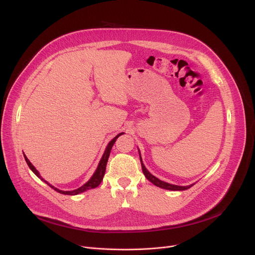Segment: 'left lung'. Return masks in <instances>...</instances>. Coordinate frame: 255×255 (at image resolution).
I'll return each mask as SVG.
<instances>
[{
    "label": "left lung",
    "mask_w": 255,
    "mask_h": 255,
    "mask_svg": "<svg viewBox=\"0 0 255 255\" xmlns=\"http://www.w3.org/2000/svg\"><path fill=\"white\" fill-rule=\"evenodd\" d=\"M139 158H140V163H141V169L144 177L148 179L151 183H153L155 186L160 187V188H163V189H167V190H172V191H182V190H186V189H189L190 187H192L194 184H191L189 186H178V185H172L166 182H163L161 180H159L158 178L154 177L152 173L145 168V166L142 163V160H141V156H140V152H139Z\"/></svg>",
    "instance_id": "1"
}]
</instances>
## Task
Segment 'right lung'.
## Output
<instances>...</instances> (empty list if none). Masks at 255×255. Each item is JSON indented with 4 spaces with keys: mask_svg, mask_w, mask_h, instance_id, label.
Returning <instances> with one entry per match:
<instances>
[{
    "mask_svg": "<svg viewBox=\"0 0 255 255\" xmlns=\"http://www.w3.org/2000/svg\"><path fill=\"white\" fill-rule=\"evenodd\" d=\"M122 134H124V132L120 133V134H118L115 138H113V139L109 142V144H107L106 149H105V151H104V154H103V156H102V158H101V160H100V162H99V164H98V166H97V169H96L95 172H94V175L92 176V178H91L85 185H83L82 187H79V188H77V189H75V190H72V191H63V190H60V189L56 188V187H53L52 185H50L49 183H47L41 176H40L39 171L34 167V165L30 162V160H29L28 158H26V156H25V155H23V156H24L26 164L29 165V167L31 168V170L35 173V175H36L39 179H41V180H42L43 182H45L49 187H51V188H52L53 190H56L57 192H59V193H61V194L76 195V194H79V193H83V192H85V191H87V190H90V189H93V188H96V187H98V186L100 185V183L102 182L103 177H104L105 169H106V164H107V160H109V157H110V154H111L113 145H114V143L116 142L117 138H118L120 135H122Z\"/></svg>",
    "mask_w": 255,
    "mask_h": 255,
    "instance_id": "add662e5",
    "label": "right lung"
}]
</instances>
